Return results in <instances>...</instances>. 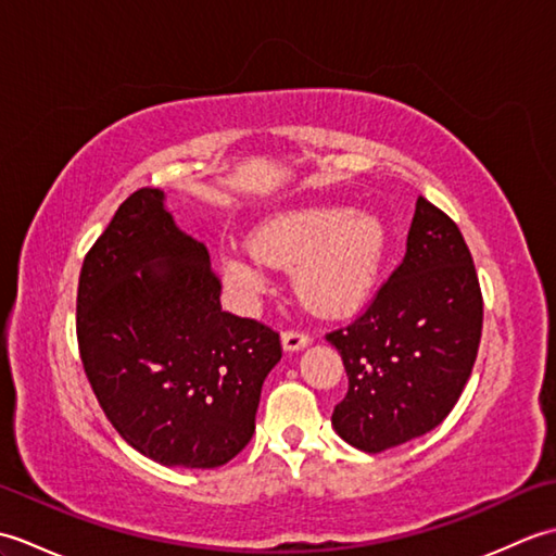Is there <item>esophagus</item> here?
I'll use <instances>...</instances> for the list:
<instances>
[{
    "label": "esophagus",
    "instance_id": "obj_1",
    "mask_svg": "<svg viewBox=\"0 0 556 556\" xmlns=\"http://www.w3.org/2000/svg\"><path fill=\"white\" fill-rule=\"evenodd\" d=\"M311 344V337L301 332V329H287L285 334H281V346L285 351H301Z\"/></svg>",
    "mask_w": 556,
    "mask_h": 556
}]
</instances>
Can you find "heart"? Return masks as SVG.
<instances>
[{
    "instance_id": "obj_1",
    "label": "heart",
    "mask_w": 556,
    "mask_h": 556,
    "mask_svg": "<svg viewBox=\"0 0 556 556\" xmlns=\"http://www.w3.org/2000/svg\"><path fill=\"white\" fill-rule=\"evenodd\" d=\"M253 253L224 255L222 277L236 299L267 287V263L296 269L299 296L317 313H349L370 296L387 253L384 224L370 212L301 207L267 219L253 233Z\"/></svg>"
}]
</instances>
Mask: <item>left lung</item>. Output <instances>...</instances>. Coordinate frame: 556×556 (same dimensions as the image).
I'll use <instances>...</instances> for the list:
<instances>
[{"instance_id": "8db88e82", "label": "left lung", "mask_w": 556, "mask_h": 556, "mask_svg": "<svg viewBox=\"0 0 556 556\" xmlns=\"http://www.w3.org/2000/svg\"><path fill=\"white\" fill-rule=\"evenodd\" d=\"M480 334L473 257L456 222L420 195L401 265L356 320L327 332L349 375L337 434L377 454L437 428L464 392Z\"/></svg>"}]
</instances>
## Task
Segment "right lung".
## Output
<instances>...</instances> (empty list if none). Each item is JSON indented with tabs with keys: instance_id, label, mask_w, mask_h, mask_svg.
<instances>
[{
	"instance_id": "1",
	"label": "right lung",
	"mask_w": 556,
	"mask_h": 556,
	"mask_svg": "<svg viewBox=\"0 0 556 556\" xmlns=\"http://www.w3.org/2000/svg\"><path fill=\"white\" fill-rule=\"evenodd\" d=\"M207 248L138 188L83 260L76 334L104 416L162 466L217 468L251 442L275 329L222 311Z\"/></svg>"
}]
</instances>
